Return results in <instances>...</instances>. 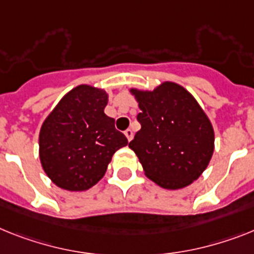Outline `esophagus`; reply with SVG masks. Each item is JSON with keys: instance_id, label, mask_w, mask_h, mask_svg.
<instances>
[{"instance_id": "1", "label": "esophagus", "mask_w": 254, "mask_h": 254, "mask_svg": "<svg viewBox=\"0 0 254 254\" xmlns=\"http://www.w3.org/2000/svg\"><path fill=\"white\" fill-rule=\"evenodd\" d=\"M125 137L127 138V140H129V142H130L131 139H133V135H134V133H133V130H131V129H127V130H125Z\"/></svg>"}]
</instances>
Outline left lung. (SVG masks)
Returning <instances> with one entry per match:
<instances>
[{"instance_id":"obj_1","label":"left lung","mask_w":254,"mask_h":254,"mask_svg":"<svg viewBox=\"0 0 254 254\" xmlns=\"http://www.w3.org/2000/svg\"><path fill=\"white\" fill-rule=\"evenodd\" d=\"M140 114L129 147L148 180L167 190L196 181L214 152V129L197 101L182 85L164 81L153 90L129 89Z\"/></svg>"}]
</instances>
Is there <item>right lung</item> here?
<instances>
[{
	"instance_id": "1",
	"label": "right lung",
	"mask_w": 254,
	"mask_h": 254,
	"mask_svg": "<svg viewBox=\"0 0 254 254\" xmlns=\"http://www.w3.org/2000/svg\"><path fill=\"white\" fill-rule=\"evenodd\" d=\"M107 91L93 85L73 87L45 119L38 135L42 169L67 191H85L107 172L114 153L127 144L104 114Z\"/></svg>"
}]
</instances>
